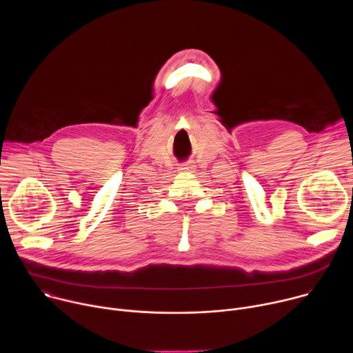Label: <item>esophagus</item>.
<instances>
[{
  "label": "esophagus",
  "instance_id": "obj_1",
  "mask_svg": "<svg viewBox=\"0 0 353 353\" xmlns=\"http://www.w3.org/2000/svg\"><path fill=\"white\" fill-rule=\"evenodd\" d=\"M180 172H181V173H190V172H191V166H184V168H180Z\"/></svg>",
  "mask_w": 353,
  "mask_h": 353
}]
</instances>
